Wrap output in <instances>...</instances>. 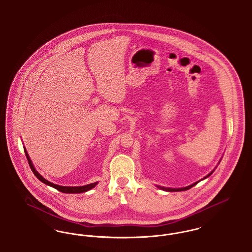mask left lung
<instances>
[{"mask_svg": "<svg viewBox=\"0 0 252 252\" xmlns=\"http://www.w3.org/2000/svg\"><path fill=\"white\" fill-rule=\"evenodd\" d=\"M214 171L215 170H213L209 175H207L205 178H203L202 180H198V181H196V182H194V183H192L191 185H189V186H187V187H183V188H166V187H161V186H157L158 188H159V189H161V190H163V191H166V192H181V191H186V190H189V189H191L192 187H193L195 184H197L199 181H201V180H205V179H207V178H209L213 173H214Z\"/></svg>", "mask_w": 252, "mask_h": 252, "instance_id": "8db88e82", "label": "left lung"}]
</instances>
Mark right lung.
I'll return each mask as SVG.
<instances>
[{
  "label": "right lung",
  "instance_id": "1",
  "mask_svg": "<svg viewBox=\"0 0 252 252\" xmlns=\"http://www.w3.org/2000/svg\"><path fill=\"white\" fill-rule=\"evenodd\" d=\"M24 152H25V155H26V158H27V159H28V162H29V166L31 168L32 172L34 173V175L37 178V180H40L41 182H43L44 184H46V185H48V186H51V187L57 189V190L60 191V192H65V193H80V192H87V191H89V190L94 188L96 185L98 184V182L96 181V182L88 184V185H84V186H74V187H73V186H60V185H58V184L52 183V182H50L49 180H45L40 174H38V172L36 171V168L34 167L32 161H31V159H30V157H29L27 151H26V148L24 147Z\"/></svg>",
  "mask_w": 252,
  "mask_h": 252
}]
</instances>
